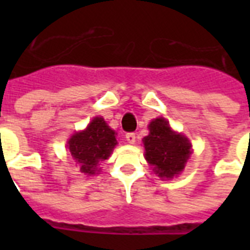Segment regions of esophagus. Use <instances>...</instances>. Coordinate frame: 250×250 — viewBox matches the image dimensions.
<instances>
[{
	"label": "esophagus",
	"mask_w": 250,
	"mask_h": 250,
	"mask_svg": "<svg viewBox=\"0 0 250 250\" xmlns=\"http://www.w3.org/2000/svg\"><path fill=\"white\" fill-rule=\"evenodd\" d=\"M125 140H127V143H129V144H135V143H136V133H125Z\"/></svg>",
	"instance_id": "1"
}]
</instances>
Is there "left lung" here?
I'll list each match as a JSON object with an SVG mask.
<instances>
[{
    "label": "left lung",
    "instance_id": "1",
    "mask_svg": "<svg viewBox=\"0 0 250 250\" xmlns=\"http://www.w3.org/2000/svg\"><path fill=\"white\" fill-rule=\"evenodd\" d=\"M149 135L144 137L145 158L161 178H172L183 171L190 154L188 139L175 133L164 118L150 122Z\"/></svg>",
    "mask_w": 250,
    "mask_h": 250
}]
</instances>
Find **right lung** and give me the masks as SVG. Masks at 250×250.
Returning <instances> with one entry per match:
<instances>
[{"label":"right lung","mask_w":250,"mask_h":250,"mask_svg":"<svg viewBox=\"0 0 250 250\" xmlns=\"http://www.w3.org/2000/svg\"><path fill=\"white\" fill-rule=\"evenodd\" d=\"M115 145V132L102 118H94L85 131L75 133L68 141L71 156L80 165V171L88 175L96 172L100 161L109 158Z\"/></svg>","instance_id":"right-lung-1"}]
</instances>
